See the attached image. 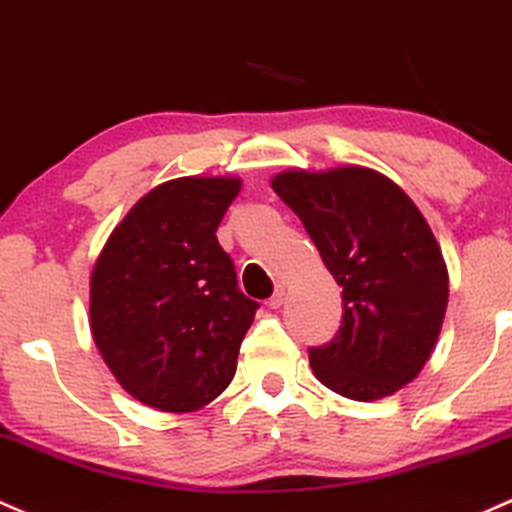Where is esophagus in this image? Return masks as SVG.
<instances>
[{
  "label": "esophagus",
  "instance_id": "34e87169",
  "mask_svg": "<svg viewBox=\"0 0 512 512\" xmlns=\"http://www.w3.org/2000/svg\"><path fill=\"white\" fill-rule=\"evenodd\" d=\"M284 297H287V289L277 287V292L272 294L270 301H267V306H270V309H279V306L284 304Z\"/></svg>",
  "mask_w": 512,
  "mask_h": 512
}]
</instances>
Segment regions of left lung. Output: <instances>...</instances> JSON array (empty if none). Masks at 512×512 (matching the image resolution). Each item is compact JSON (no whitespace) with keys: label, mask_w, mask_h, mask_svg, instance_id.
I'll return each mask as SVG.
<instances>
[{"label":"left lung","mask_w":512,"mask_h":512,"mask_svg":"<svg viewBox=\"0 0 512 512\" xmlns=\"http://www.w3.org/2000/svg\"><path fill=\"white\" fill-rule=\"evenodd\" d=\"M272 188L343 287L338 336L309 351L316 380L355 402L395 395L422 373L444 324L449 270L432 228L368 166L284 169Z\"/></svg>","instance_id":"obj_1"}]
</instances>
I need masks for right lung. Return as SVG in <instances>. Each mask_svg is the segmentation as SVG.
Segmentation results:
<instances>
[{"label":"right lung","mask_w":512,"mask_h":512,"mask_svg":"<svg viewBox=\"0 0 512 512\" xmlns=\"http://www.w3.org/2000/svg\"><path fill=\"white\" fill-rule=\"evenodd\" d=\"M238 176H179L144 193L90 274V333L110 373L159 412H198L233 380L257 301L215 230Z\"/></svg>","instance_id":"obj_1"}]
</instances>
